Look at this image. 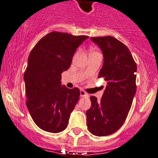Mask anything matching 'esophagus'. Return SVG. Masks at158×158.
<instances>
[{"label":"esophagus","instance_id":"1","mask_svg":"<svg viewBox=\"0 0 158 158\" xmlns=\"http://www.w3.org/2000/svg\"><path fill=\"white\" fill-rule=\"evenodd\" d=\"M80 94H81V97H88V94H87V93L85 92V91L84 90H81V91H80Z\"/></svg>","mask_w":158,"mask_h":158}]
</instances>
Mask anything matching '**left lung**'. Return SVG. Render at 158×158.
Listing matches in <instances>:
<instances>
[{"instance_id":"left-lung-1","label":"left lung","mask_w":158,"mask_h":158,"mask_svg":"<svg viewBox=\"0 0 158 158\" xmlns=\"http://www.w3.org/2000/svg\"><path fill=\"white\" fill-rule=\"evenodd\" d=\"M103 52V65L99 77L106 87L100 100L90 97L91 106L86 113L89 131L96 136L115 132L126 121L136 92L137 66L126 45L113 36L91 38Z\"/></svg>"}]
</instances>
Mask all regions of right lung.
<instances>
[{
  "label": "right lung",
  "mask_w": 158,
  "mask_h": 158,
  "mask_svg": "<svg viewBox=\"0 0 158 158\" xmlns=\"http://www.w3.org/2000/svg\"><path fill=\"white\" fill-rule=\"evenodd\" d=\"M87 35L52 32L31 51L24 72L27 108L38 127L52 133L67 128L71 112L79 100L77 87L61 86V75L71 66L77 47Z\"/></svg>",
  "instance_id": "obj_1"
}]
</instances>
